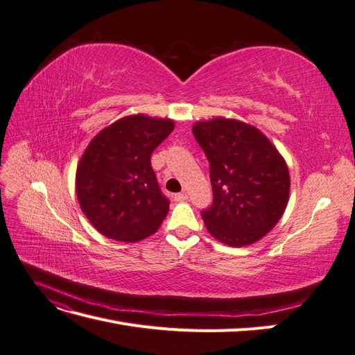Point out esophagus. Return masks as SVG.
Here are the masks:
<instances>
[{
    "mask_svg": "<svg viewBox=\"0 0 355 355\" xmlns=\"http://www.w3.org/2000/svg\"><path fill=\"white\" fill-rule=\"evenodd\" d=\"M185 200H188V194L187 192H179V194H176L175 196V201H185Z\"/></svg>",
    "mask_w": 355,
    "mask_h": 355,
    "instance_id": "1",
    "label": "esophagus"
}]
</instances>
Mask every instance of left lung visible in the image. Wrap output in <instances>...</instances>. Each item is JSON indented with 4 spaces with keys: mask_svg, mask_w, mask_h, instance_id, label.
Wrapping results in <instances>:
<instances>
[{
    "mask_svg": "<svg viewBox=\"0 0 355 355\" xmlns=\"http://www.w3.org/2000/svg\"><path fill=\"white\" fill-rule=\"evenodd\" d=\"M192 133L210 164L213 202L201 211L207 231L231 247L261 240L287 206L284 158L262 132L243 121L213 118L196 123Z\"/></svg>",
    "mask_w": 355,
    "mask_h": 355,
    "instance_id": "8db88e82",
    "label": "left lung"
}]
</instances>
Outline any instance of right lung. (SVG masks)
<instances>
[{
    "label": "right lung",
    "mask_w": 355,
    "mask_h": 355,
    "mask_svg": "<svg viewBox=\"0 0 355 355\" xmlns=\"http://www.w3.org/2000/svg\"><path fill=\"white\" fill-rule=\"evenodd\" d=\"M173 128L168 118L128 115L103 128L84 151L75 189L81 210L105 237L136 243L163 223L170 201L158 187L151 154Z\"/></svg>",
    "instance_id": "right-lung-1"
}]
</instances>
